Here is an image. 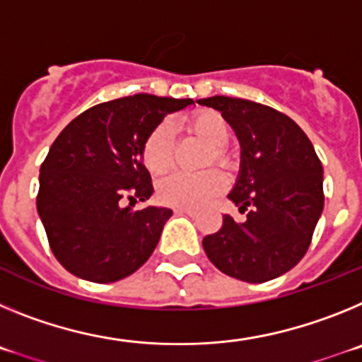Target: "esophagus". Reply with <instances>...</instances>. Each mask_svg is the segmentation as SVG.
Masks as SVG:
<instances>
[{
  "mask_svg": "<svg viewBox=\"0 0 362 362\" xmlns=\"http://www.w3.org/2000/svg\"><path fill=\"white\" fill-rule=\"evenodd\" d=\"M175 214H185V216L196 217V212H194V210H188V209H175Z\"/></svg>",
  "mask_w": 362,
  "mask_h": 362,
  "instance_id": "obj_1",
  "label": "esophagus"
}]
</instances>
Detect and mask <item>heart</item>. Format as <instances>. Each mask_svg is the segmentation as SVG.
Here are the masks:
<instances>
[{
	"mask_svg": "<svg viewBox=\"0 0 362 362\" xmlns=\"http://www.w3.org/2000/svg\"><path fill=\"white\" fill-rule=\"evenodd\" d=\"M187 130L192 136L199 137L210 146L209 163L228 168L232 158L226 152L225 145L230 141V124L221 114L204 110L187 119ZM174 159V134L168 123L158 124L146 137L143 146V161L153 174H161ZM225 190V179L219 172L209 170L203 174H185L175 172L165 177L158 187L159 199L175 209L196 210L216 199Z\"/></svg>",
	"mask_w": 362,
	"mask_h": 362,
	"instance_id": "b5f03b06",
	"label": "heart"
}]
</instances>
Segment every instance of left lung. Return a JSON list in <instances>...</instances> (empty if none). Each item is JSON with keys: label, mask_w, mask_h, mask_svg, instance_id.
<instances>
[{"label": "left lung", "mask_w": 362, "mask_h": 362, "mask_svg": "<svg viewBox=\"0 0 362 362\" xmlns=\"http://www.w3.org/2000/svg\"><path fill=\"white\" fill-rule=\"evenodd\" d=\"M221 112L241 145V168L228 199L243 223L223 216L219 232L203 248L223 274L246 283L276 279L308 250L325 206L322 165L296 121L248 99H199Z\"/></svg>", "instance_id": "1"}]
</instances>
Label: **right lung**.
Returning a JSON list of instances; mask_svg holds the SVG:
<instances>
[{
    "label": "right lung",
    "instance_id": "right-lung-1",
    "mask_svg": "<svg viewBox=\"0 0 362 362\" xmlns=\"http://www.w3.org/2000/svg\"><path fill=\"white\" fill-rule=\"evenodd\" d=\"M192 99L136 94L79 114L56 137L40 168L37 214L54 255L92 283L124 279L158 246L170 209L134 204L152 196L143 165L146 137Z\"/></svg>",
    "mask_w": 362,
    "mask_h": 362
}]
</instances>
